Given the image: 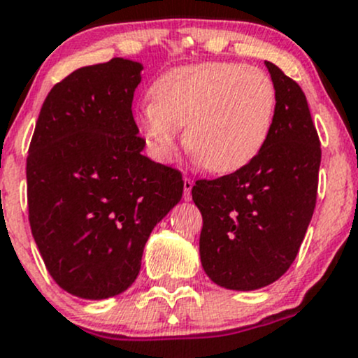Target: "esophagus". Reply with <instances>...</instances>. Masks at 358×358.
Returning a JSON list of instances; mask_svg holds the SVG:
<instances>
[{
	"label": "esophagus",
	"instance_id": "1",
	"mask_svg": "<svg viewBox=\"0 0 358 358\" xmlns=\"http://www.w3.org/2000/svg\"><path fill=\"white\" fill-rule=\"evenodd\" d=\"M193 179L184 178V200H191V189H193Z\"/></svg>",
	"mask_w": 358,
	"mask_h": 358
}]
</instances>
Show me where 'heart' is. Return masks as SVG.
Here are the masks:
<instances>
[{
	"instance_id": "1",
	"label": "heart",
	"mask_w": 358,
	"mask_h": 358,
	"mask_svg": "<svg viewBox=\"0 0 358 358\" xmlns=\"http://www.w3.org/2000/svg\"><path fill=\"white\" fill-rule=\"evenodd\" d=\"M143 110V132L167 158L184 141L194 160L213 174H229L253 160L271 134L278 93L257 67L229 62L184 65L162 73Z\"/></svg>"
}]
</instances>
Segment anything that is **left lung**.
I'll return each instance as SVG.
<instances>
[{
	"label": "left lung",
	"instance_id": "1",
	"mask_svg": "<svg viewBox=\"0 0 358 358\" xmlns=\"http://www.w3.org/2000/svg\"><path fill=\"white\" fill-rule=\"evenodd\" d=\"M265 65L278 93L267 143L245 167L191 189L203 217L201 265L227 289L278 281L296 259L317 201L320 141L307 98L278 65Z\"/></svg>",
	"mask_w": 358,
	"mask_h": 358
}]
</instances>
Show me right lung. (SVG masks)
Instances as JSON below:
<instances>
[{
  "mask_svg": "<svg viewBox=\"0 0 358 358\" xmlns=\"http://www.w3.org/2000/svg\"><path fill=\"white\" fill-rule=\"evenodd\" d=\"M141 64L73 70L44 99L27 155L34 241L62 289L87 300L136 281L153 227L179 203L178 169L143 155L132 115Z\"/></svg>",
  "mask_w": 358,
  "mask_h": 358,
  "instance_id": "add662e5",
  "label": "right lung"
}]
</instances>
